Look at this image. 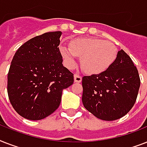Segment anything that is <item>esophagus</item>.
Instances as JSON below:
<instances>
[{"mask_svg": "<svg viewBox=\"0 0 147 147\" xmlns=\"http://www.w3.org/2000/svg\"><path fill=\"white\" fill-rule=\"evenodd\" d=\"M82 76H78V75H75L74 76V80H75V82H77V83H79L82 82Z\"/></svg>", "mask_w": 147, "mask_h": 147, "instance_id": "34e87169", "label": "esophagus"}]
</instances>
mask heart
<instances>
[{"instance_id":"heart-1","label":"heart","mask_w":147,"mask_h":147,"mask_svg":"<svg viewBox=\"0 0 147 147\" xmlns=\"http://www.w3.org/2000/svg\"><path fill=\"white\" fill-rule=\"evenodd\" d=\"M59 50L68 69H73L78 57H82L83 70L90 75H98L107 70L117 55L114 43L95 38H77L71 41L70 46L61 45Z\"/></svg>"}]
</instances>
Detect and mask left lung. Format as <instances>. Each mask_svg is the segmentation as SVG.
Here are the masks:
<instances>
[{"label":"left lung","mask_w":147,"mask_h":147,"mask_svg":"<svg viewBox=\"0 0 147 147\" xmlns=\"http://www.w3.org/2000/svg\"><path fill=\"white\" fill-rule=\"evenodd\" d=\"M140 86L137 69L121 49L107 70L83 77V105L100 120L115 121L126 115L134 105Z\"/></svg>","instance_id":"8db88e82"}]
</instances>
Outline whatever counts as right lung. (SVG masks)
Masks as SVG:
<instances>
[{
    "label": "right lung",
    "mask_w": 147,
    "mask_h": 147,
    "mask_svg": "<svg viewBox=\"0 0 147 147\" xmlns=\"http://www.w3.org/2000/svg\"><path fill=\"white\" fill-rule=\"evenodd\" d=\"M61 31L33 37L17 49L7 76V93L13 107L23 117L38 121L57 109L63 89L74 82L62 65L59 46Z\"/></svg>",
    "instance_id": "add662e5"
}]
</instances>
